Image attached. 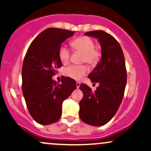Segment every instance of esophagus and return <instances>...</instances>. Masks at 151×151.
Instances as JSON below:
<instances>
[{
    "label": "esophagus",
    "mask_w": 151,
    "mask_h": 151,
    "mask_svg": "<svg viewBox=\"0 0 151 151\" xmlns=\"http://www.w3.org/2000/svg\"><path fill=\"white\" fill-rule=\"evenodd\" d=\"M79 86H80V82L77 81V88H79Z\"/></svg>",
    "instance_id": "1"
}]
</instances>
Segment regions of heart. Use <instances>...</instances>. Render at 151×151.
I'll return each instance as SVG.
<instances>
[{
	"label": "heart",
	"mask_w": 151,
	"mask_h": 151,
	"mask_svg": "<svg viewBox=\"0 0 151 151\" xmlns=\"http://www.w3.org/2000/svg\"><path fill=\"white\" fill-rule=\"evenodd\" d=\"M74 51L83 52L82 62H87L89 65L95 67L101 60L102 52L99 47L95 46L94 42L88 36H81L71 42ZM58 55L62 64L68 63L70 58V50L65 45H61L58 50ZM89 72V68L85 65H72L64 70V74L72 79L79 80Z\"/></svg>",
	"instance_id": "heart-1"
}]
</instances>
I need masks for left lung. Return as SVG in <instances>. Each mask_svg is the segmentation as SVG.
Masks as SVG:
<instances>
[{
    "label": "left lung",
    "instance_id": "obj_1",
    "mask_svg": "<svg viewBox=\"0 0 151 151\" xmlns=\"http://www.w3.org/2000/svg\"><path fill=\"white\" fill-rule=\"evenodd\" d=\"M85 35L98 38L102 56L89 75L93 83L99 84L96 91H92L85 84L79 86L83 98L79 101V114L83 122L101 126L114 116L122 101L127 80L125 59L119 43L110 34L93 30Z\"/></svg>",
    "mask_w": 151,
    "mask_h": 151
}]
</instances>
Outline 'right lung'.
<instances>
[{
	"mask_svg": "<svg viewBox=\"0 0 151 151\" xmlns=\"http://www.w3.org/2000/svg\"><path fill=\"white\" fill-rule=\"evenodd\" d=\"M74 32L48 28L34 39L27 49L22 67V90L29 113L41 125L60 120L62 102L77 88L76 81L62 77V84L52 80L62 67L58 55L61 44Z\"/></svg>",
	"mask_w": 151,
	"mask_h": 151,
	"instance_id": "1",
	"label": "right lung"
}]
</instances>
